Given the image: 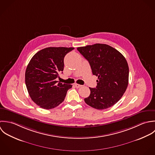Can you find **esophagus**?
<instances>
[{"label":"esophagus","mask_w":155,"mask_h":155,"mask_svg":"<svg viewBox=\"0 0 155 155\" xmlns=\"http://www.w3.org/2000/svg\"><path fill=\"white\" fill-rule=\"evenodd\" d=\"M74 86H75V87H77V88H80V87H81V86H82L81 85L78 84H77V83L74 84Z\"/></svg>","instance_id":"34e87169"}]
</instances>
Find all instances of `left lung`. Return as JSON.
I'll list each match as a JSON object with an SVG mask.
<instances>
[{"label": "left lung", "instance_id": "obj_1", "mask_svg": "<svg viewBox=\"0 0 155 155\" xmlns=\"http://www.w3.org/2000/svg\"><path fill=\"white\" fill-rule=\"evenodd\" d=\"M77 50L89 63L93 75L97 77L96 88L85 102L97 110L110 108L125 92L129 81L128 64L124 56L113 47L103 44L78 47Z\"/></svg>", "mask_w": 155, "mask_h": 155}]
</instances>
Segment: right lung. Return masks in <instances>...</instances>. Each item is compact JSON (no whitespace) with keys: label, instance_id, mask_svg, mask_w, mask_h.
Returning a JSON list of instances; mask_svg holds the SVG:
<instances>
[{"label":"right lung","instance_id":"right-lung-1","mask_svg":"<svg viewBox=\"0 0 155 155\" xmlns=\"http://www.w3.org/2000/svg\"><path fill=\"white\" fill-rule=\"evenodd\" d=\"M74 47H48L37 52L29 63L25 83L31 100L41 108L50 110L64 101L71 84L58 82L64 68L65 55Z\"/></svg>","mask_w":155,"mask_h":155}]
</instances>
